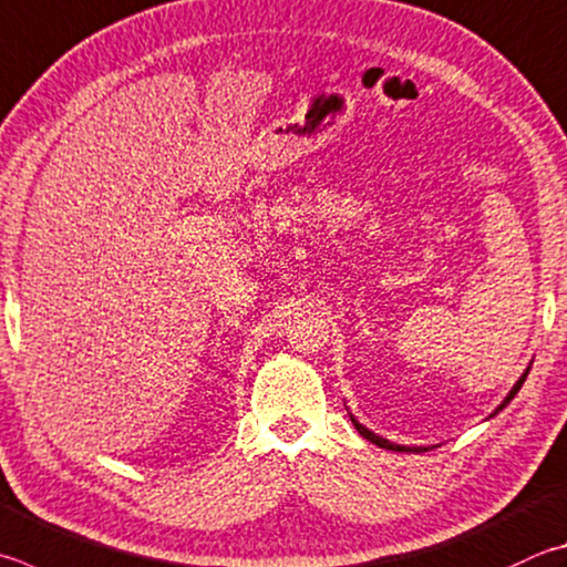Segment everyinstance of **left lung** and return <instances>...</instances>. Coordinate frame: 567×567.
Listing matches in <instances>:
<instances>
[{"mask_svg":"<svg viewBox=\"0 0 567 567\" xmlns=\"http://www.w3.org/2000/svg\"><path fill=\"white\" fill-rule=\"evenodd\" d=\"M528 372H530V367L526 369V372H523V377L518 379V382L516 384H513V389H511V394L506 396V399H503L501 401V404H498V409L496 411H493V414L491 416H496L498 414V411H503V409H506L508 404H511V399L513 396H516L518 394V389L523 386V382H526V377H528ZM352 424H354V429L359 431V434H362L367 441H372V444H377V446H382V449H386V451H414V454H424V451H431V449H434V446H399V444H394V441H386V439H382V436H377L374 434V431H369L367 426H362V424H359V421L352 416Z\"/></svg>","mask_w":567,"mask_h":567,"instance_id":"obj_1","label":"left lung"}]
</instances>
